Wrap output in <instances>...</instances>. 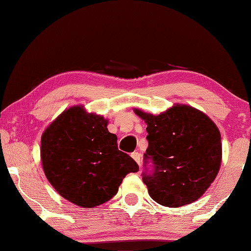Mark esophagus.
Instances as JSON below:
<instances>
[{"label":"esophagus","mask_w":251,"mask_h":251,"mask_svg":"<svg viewBox=\"0 0 251 251\" xmlns=\"http://www.w3.org/2000/svg\"><path fill=\"white\" fill-rule=\"evenodd\" d=\"M131 157H132L133 160L137 162L138 165H141V154H139L138 152H133V153L131 154Z\"/></svg>","instance_id":"34e87169"}]
</instances>
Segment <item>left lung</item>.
<instances>
[{
	"instance_id": "8db88e82",
	"label": "left lung",
	"mask_w": 251,
	"mask_h": 251,
	"mask_svg": "<svg viewBox=\"0 0 251 251\" xmlns=\"http://www.w3.org/2000/svg\"><path fill=\"white\" fill-rule=\"evenodd\" d=\"M148 126L145 160L154 169L143 182L153 201L180 207L197 201L209 189L220 169L221 136L206 114L188 105L175 103L158 115L133 108Z\"/></svg>"
}]
</instances>
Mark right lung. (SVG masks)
Returning a JSON list of instances; mask_svg holds the SVG:
<instances>
[{
  "label": "right lung",
  "instance_id": "right-lung-1",
  "mask_svg": "<svg viewBox=\"0 0 251 251\" xmlns=\"http://www.w3.org/2000/svg\"><path fill=\"white\" fill-rule=\"evenodd\" d=\"M108 120L82 105L63 110L41 136L40 157L47 180L57 194L84 209H92L118 193L126 174L138 165L118 149Z\"/></svg>",
  "mask_w": 251,
  "mask_h": 251
}]
</instances>
